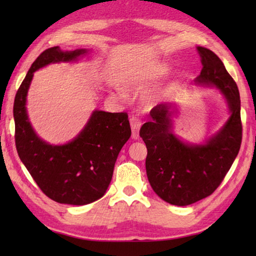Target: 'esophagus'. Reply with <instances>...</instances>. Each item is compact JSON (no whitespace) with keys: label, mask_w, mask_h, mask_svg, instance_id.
Here are the masks:
<instances>
[{"label":"esophagus","mask_w":256,"mask_h":256,"mask_svg":"<svg viewBox=\"0 0 256 256\" xmlns=\"http://www.w3.org/2000/svg\"><path fill=\"white\" fill-rule=\"evenodd\" d=\"M130 123H131V128H132V138H138L140 125H142V123H140V118L136 116H132L131 118H130Z\"/></svg>","instance_id":"1"}]
</instances>
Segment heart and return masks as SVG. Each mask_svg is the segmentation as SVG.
Instances as JSON below:
<instances>
[{
	"instance_id": "heart-1",
	"label": "heart",
	"mask_w": 256,
	"mask_h": 256,
	"mask_svg": "<svg viewBox=\"0 0 256 256\" xmlns=\"http://www.w3.org/2000/svg\"><path fill=\"white\" fill-rule=\"evenodd\" d=\"M166 72H167V68H166V67H162H162H158V69H157V74H165ZM126 84L128 86H132V84H131V82H126V84ZM118 94H121V96L123 94L121 91H120Z\"/></svg>"
}]
</instances>
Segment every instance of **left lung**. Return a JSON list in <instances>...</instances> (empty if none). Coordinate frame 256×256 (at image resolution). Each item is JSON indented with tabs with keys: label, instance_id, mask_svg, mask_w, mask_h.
I'll return each instance as SVG.
<instances>
[{
	"label": "left lung",
	"instance_id": "8db88e82",
	"mask_svg": "<svg viewBox=\"0 0 256 256\" xmlns=\"http://www.w3.org/2000/svg\"><path fill=\"white\" fill-rule=\"evenodd\" d=\"M202 69L194 82L214 86L224 96L231 116L204 145L184 144L172 133V103L152 108V121L140 128L148 148L146 174L160 198L175 206H188L208 197L220 186L240 150L241 101L236 81L214 52L197 47Z\"/></svg>",
	"mask_w": 256,
	"mask_h": 256
}]
</instances>
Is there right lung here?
I'll return each instance as SVG.
<instances>
[{
  "instance_id": "1",
  "label": "right lung",
  "mask_w": 256,
  "mask_h": 256,
  "mask_svg": "<svg viewBox=\"0 0 256 256\" xmlns=\"http://www.w3.org/2000/svg\"><path fill=\"white\" fill-rule=\"evenodd\" d=\"M86 52H62L58 46L42 52L16 92L13 108L15 145L20 160L48 198L74 206L91 204L106 194L120 150L131 136L128 114L96 110L72 142L50 145L34 132L25 104L36 70L52 62L77 60Z\"/></svg>"
}]
</instances>
